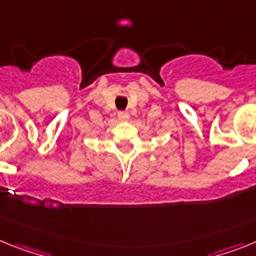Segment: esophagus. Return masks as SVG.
<instances>
[{
	"label": "esophagus",
	"mask_w": 256,
	"mask_h": 256,
	"mask_svg": "<svg viewBox=\"0 0 256 256\" xmlns=\"http://www.w3.org/2000/svg\"><path fill=\"white\" fill-rule=\"evenodd\" d=\"M118 120L120 121H128V112H118Z\"/></svg>",
	"instance_id": "obj_1"
}]
</instances>
